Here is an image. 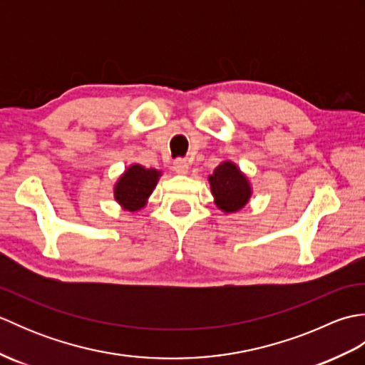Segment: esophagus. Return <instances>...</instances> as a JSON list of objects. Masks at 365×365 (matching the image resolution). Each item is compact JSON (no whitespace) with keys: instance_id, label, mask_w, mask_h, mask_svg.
<instances>
[{"instance_id":"esophagus-1","label":"esophagus","mask_w":365,"mask_h":365,"mask_svg":"<svg viewBox=\"0 0 365 365\" xmlns=\"http://www.w3.org/2000/svg\"><path fill=\"white\" fill-rule=\"evenodd\" d=\"M188 169H190V165L187 163V160L177 158L174 161V170L177 174H188Z\"/></svg>"}]
</instances>
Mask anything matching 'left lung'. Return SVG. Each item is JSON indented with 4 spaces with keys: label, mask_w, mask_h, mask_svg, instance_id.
<instances>
[{
    "label": "left lung",
    "mask_w": 365,
    "mask_h": 365,
    "mask_svg": "<svg viewBox=\"0 0 365 365\" xmlns=\"http://www.w3.org/2000/svg\"><path fill=\"white\" fill-rule=\"evenodd\" d=\"M208 182H210L215 204L226 213L242 210L252 195L247 177L232 161L221 163L213 174L208 175Z\"/></svg>",
    "instance_id": "left-lung-1"
}]
</instances>
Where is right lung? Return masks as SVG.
Here are the masks:
<instances>
[{"mask_svg":"<svg viewBox=\"0 0 365 365\" xmlns=\"http://www.w3.org/2000/svg\"><path fill=\"white\" fill-rule=\"evenodd\" d=\"M161 173L145 169L141 165H131L114 185V199L128 212L141 210L158 183Z\"/></svg>","mask_w":365,"mask_h":365,"instance_id":"obj_1","label":"right lung"}]
</instances>
